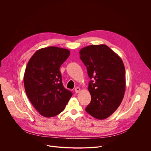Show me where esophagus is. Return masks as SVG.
Here are the masks:
<instances>
[{
	"label": "esophagus",
	"instance_id": "34e87169",
	"mask_svg": "<svg viewBox=\"0 0 151 151\" xmlns=\"http://www.w3.org/2000/svg\"><path fill=\"white\" fill-rule=\"evenodd\" d=\"M80 90H81V89H80V88H79V87H76V88H75V91L76 93H78L80 91Z\"/></svg>",
	"mask_w": 151,
	"mask_h": 151
}]
</instances>
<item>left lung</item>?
I'll return each instance as SVG.
<instances>
[{
    "label": "left lung",
    "instance_id": "1",
    "mask_svg": "<svg viewBox=\"0 0 151 151\" xmlns=\"http://www.w3.org/2000/svg\"><path fill=\"white\" fill-rule=\"evenodd\" d=\"M91 80V96L85 111L98 119L111 116L116 109L125 91V68L122 59L106 45H90L79 51Z\"/></svg>",
    "mask_w": 151,
    "mask_h": 151
}]
</instances>
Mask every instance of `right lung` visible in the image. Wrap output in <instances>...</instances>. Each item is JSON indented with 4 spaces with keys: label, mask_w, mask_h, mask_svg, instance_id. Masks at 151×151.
I'll list each match as a JSON object with an SVG mask.
<instances>
[{
    "label": "right lung",
    "mask_w": 151,
    "mask_h": 151,
    "mask_svg": "<svg viewBox=\"0 0 151 151\" xmlns=\"http://www.w3.org/2000/svg\"><path fill=\"white\" fill-rule=\"evenodd\" d=\"M70 51L56 47L37 50L29 60L24 75L27 97L43 116L50 118L65 108L72 93L64 87L60 68Z\"/></svg>",
    "instance_id": "add662e5"
}]
</instances>
